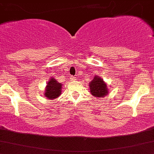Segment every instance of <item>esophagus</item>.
Listing matches in <instances>:
<instances>
[{"instance_id": "1", "label": "esophagus", "mask_w": 154, "mask_h": 154, "mask_svg": "<svg viewBox=\"0 0 154 154\" xmlns=\"http://www.w3.org/2000/svg\"><path fill=\"white\" fill-rule=\"evenodd\" d=\"M75 78H76V77H74V76H70V80H75Z\"/></svg>"}]
</instances>
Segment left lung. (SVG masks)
I'll return each instance as SVG.
<instances>
[{
    "mask_svg": "<svg viewBox=\"0 0 154 154\" xmlns=\"http://www.w3.org/2000/svg\"><path fill=\"white\" fill-rule=\"evenodd\" d=\"M90 89L91 94L94 97H99V98L106 97V95H107L108 93L106 84H105L103 79L97 77V76L90 82Z\"/></svg>",
    "mask_w": 154,
    "mask_h": 154,
    "instance_id": "8db88e82",
    "label": "left lung"
}]
</instances>
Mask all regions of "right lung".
Wrapping results in <instances>:
<instances>
[{"instance_id": "right-lung-1", "label": "right lung", "mask_w": 154, "mask_h": 154, "mask_svg": "<svg viewBox=\"0 0 154 154\" xmlns=\"http://www.w3.org/2000/svg\"><path fill=\"white\" fill-rule=\"evenodd\" d=\"M61 84L57 83L54 78L50 79L45 90V97L48 99H55L59 97L61 93Z\"/></svg>"}]
</instances>
